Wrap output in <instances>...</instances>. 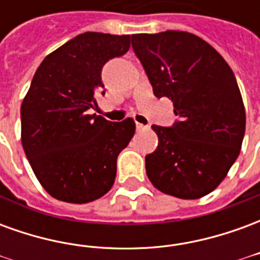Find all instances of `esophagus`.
Masks as SVG:
<instances>
[{
  "label": "esophagus",
  "mask_w": 260,
  "mask_h": 260,
  "mask_svg": "<svg viewBox=\"0 0 260 260\" xmlns=\"http://www.w3.org/2000/svg\"><path fill=\"white\" fill-rule=\"evenodd\" d=\"M136 129H138V131H145V129H149V126H147V125L141 124V122H138V121H136Z\"/></svg>",
  "instance_id": "esophagus-1"
}]
</instances>
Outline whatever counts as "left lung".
Returning <instances> with one entry per match:
<instances>
[{
    "mask_svg": "<svg viewBox=\"0 0 260 260\" xmlns=\"http://www.w3.org/2000/svg\"><path fill=\"white\" fill-rule=\"evenodd\" d=\"M154 96L169 97L178 119L152 125L157 149L146 174L158 191L181 199L210 193L238 157L245 108L234 72L214 48L188 31L132 35Z\"/></svg>",
    "mask_w": 260,
    "mask_h": 260,
    "instance_id": "left-lung-1",
    "label": "left lung"
}]
</instances>
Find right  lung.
Here are the masks:
<instances>
[{"instance_id":"right-lung-1","label":"right lung","mask_w":260,"mask_h":260,"mask_svg":"<svg viewBox=\"0 0 260 260\" xmlns=\"http://www.w3.org/2000/svg\"><path fill=\"white\" fill-rule=\"evenodd\" d=\"M129 47V35L86 31L48 54L33 76L20 107L22 146L37 180L58 201L93 202L114 185L117 157L135 122H111L87 110L104 87V64Z\"/></svg>"}]
</instances>
